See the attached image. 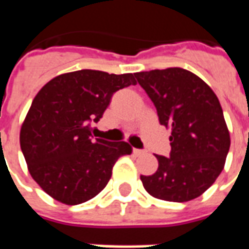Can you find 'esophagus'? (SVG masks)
<instances>
[{"mask_svg": "<svg viewBox=\"0 0 249 249\" xmlns=\"http://www.w3.org/2000/svg\"><path fill=\"white\" fill-rule=\"evenodd\" d=\"M133 153H135L136 156H141V155L145 153V151L144 149H133Z\"/></svg>", "mask_w": 249, "mask_h": 249, "instance_id": "esophagus-1", "label": "esophagus"}]
</instances>
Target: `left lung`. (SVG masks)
<instances>
[{
  "label": "left lung",
  "mask_w": 249,
  "mask_h": 249,
  "mask_svg": "<svg viewBox=\"0 0 249 249\" xmlns=\"http://www.w3.org/2000/svg\"><path fill=\"white\" fill-rule=\"evenodd\" d=\"M155 105L160 124L171 128L169 157L159 156L152 176H141L153 197L184 203L198 197L219 178L230 151V132L219 98L205 82L181 68L135 73Z\"/></svg>",
  "instance_id": "left-lung-1"
}]
</instances>
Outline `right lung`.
Here are the masks:
<instances>
[{
  "label": "right lung",
  "instance_id": "1",
  "mask_svg": "<svg viewBox=\"0 0 249 249\" xmlns=\"http://www.w3.org/2000/svg\"><path fill=\"white\" fill-rule=\"evenodd\" d=\"M136 85L135 76L101 71H71L42 87L21 126L19 144L29 172L49 196L77 205L103 191L120 156L130 155L125 141L94 139L110 98Z\"/></svg>",
  "mask_w": 249,
  "mask_h": 249
}]
</instances>
